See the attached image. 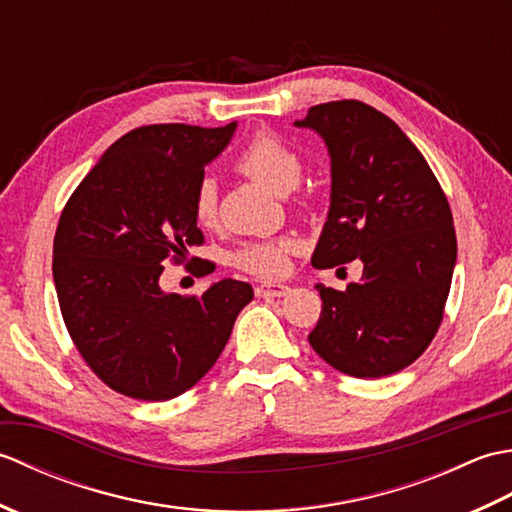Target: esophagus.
Wrapping results in <instances>:
<instances>
[{
    "label": "esophagus",
    "mask_w": 512,
    "mask_h": 512,
    "mask_svg": "<svg viewBox=\"0 0 512 512\" xmlns=\"http://www.w3.org/2000/svg\"><path fill=\"white\" fill-rule=\"evenodd\" d=\"M290 292V288L288 286H284V284H257L255 286V295L257 297H286Z\"/></svg>",
    "instance_id": "1"
}]
</instances>
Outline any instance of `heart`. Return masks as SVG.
<instances>
[{
  "label": "heart",
  "mask_w": 512,
  "mask_h": 512,
  "mask_svg": "<svg viewBox=\"0 0 512 512\" xmlns=\"http://www.w3.org/2000/svg\"><path fill=\"white\" fill-rule=\"evenodd\" d=\"M237 171L262 182L275 193H288L297 187L303 162L288 143L273 132H257L235 158ZM193 217L200 226L209 228L217 220V184L213 178H202L193 193ZM295 250V242L288 237L264 239L239 248L235 264L253 275L277 277L286 270L288 253Z\"/></svg>",
  "instance_id": "obj_1"
}]
</instances>
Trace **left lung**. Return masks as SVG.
<instances>
[{
    "instance_id": "8db88e82",
    "label": "left lung",
    "mask_w": 512,
    "mask_h": 512,
    "mask_svg": "<svg viewBox=\"0 0 512 512\" xmlns=\"http://www.w3.org/2000/svg\"><path fill=\"white\" fill-rule=\"evenodd\" d=\"M295 125L314 129L332 162L328 222L312 266L363 262L358 284H317L323 308L308 341L343 374H396L442 323L458 257L447 195L405 132L361 101L314 105Z\"/></svg>"
}]
</instances>
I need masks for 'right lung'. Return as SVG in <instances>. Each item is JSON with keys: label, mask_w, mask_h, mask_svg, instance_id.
<instances>
[{"label": "right lung", "mask_w": 512, "mask_h": 512, "mask_svg": "<svg viewBox=\"0 0 512 512\" xmlns=\"http://www.w3.org/2000/svg\"><path fill=\"white\" fill-rule=\"evenodd\" d=\"M235 127L132 129L105 151L61 213L52 277L65 328L83 361L118 394H184L215 365L237 314L253 301V288L237 279L193 297L160 288L162 264H182L204 242L193 193Z\"/></svg>", "instance_id": "right-lung-1"}]
</instances>
